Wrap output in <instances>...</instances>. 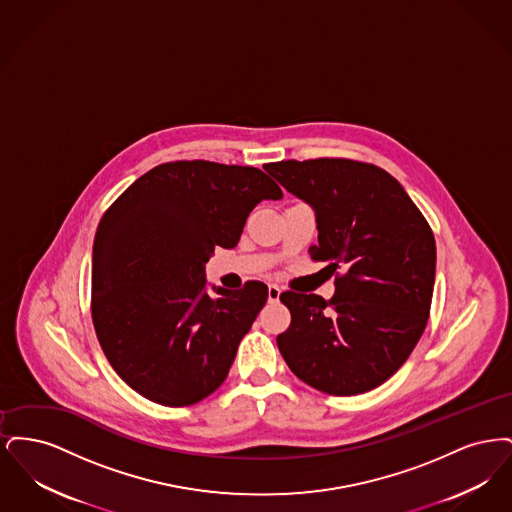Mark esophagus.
<instances>
[{"mask_svg":"<svg viewBox=\"0 0 512 512\" xmlns=\"http://www.w3.org/2000/svg\"><path fill=\"white\" fill-rule=\"evenodd\" d=\"M280 293H282V290H280L278 286L270 284V286H268V301H278V299H280Z\"/></svg>","mask_w":512,"mask_h":512,"instance_id":"esophagus-1","label":"esophagus"}]
</instances>
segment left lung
<instances>
[{
	"mask_svg": "<svg viewBox=\"0 0 512 512\" xmlns=\"http://www.w3.org/2000/svg\"><path fill=\"white\" fill-rule=\"evenodd\" d=\"M317 213L313 261L336 273V293L284 292L290 328L276 338L293 374L330 395H357L391 378L413 353L432 305L434 232L390 172L351 159L265 167Z\"/></svg>",
	"mask_w": 512,
	"mask_h": 512,
	"instance_id": "8db88e82",
	"label": "left lung"
}]
</instances>
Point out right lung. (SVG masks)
Returning <instances> with one entry per match:
<instances>
[{
    "label": "right lung",
    "mask_w": 512,
    "mask_h": 512,
    "mask_svg": "<svg viewBox=\"0 0 512 512\" xmlns=\"http://www.w3.org/2000/svg\"><path fill=\"white\" fill-rule=\"evenodd\" d=\"M280 186L255 167L213 161L157 165L99 220L92 320L115 372L149 401L188 407L226 380L265 307L259 280L205 292V263L238 244L245 220Z\"/></svg>",
    "instance_id": "right-lung-1"
}]
</instances>
